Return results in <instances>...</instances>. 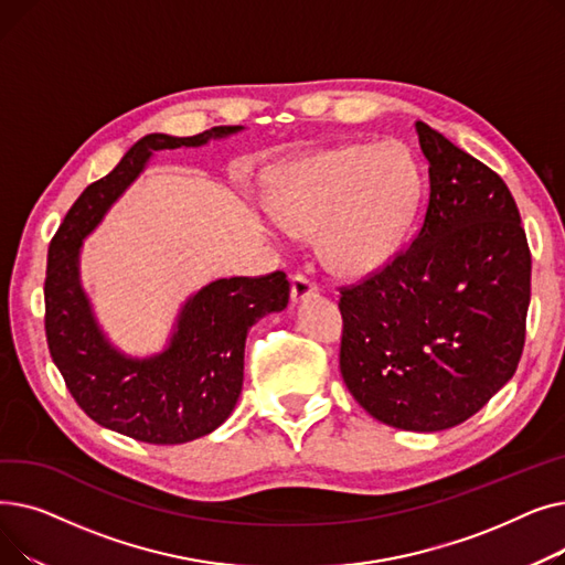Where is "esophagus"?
Returning <instances> with one entry per match:
<instances>
[{
    "mask_svg": "<svg viewBox=\"0 0 565 565\" xmlns=\"http://www.w3.org/2000/svg\"><path fill=\"white\" fill-rule=\"evenodd\" d=\"M318 295V286L313 284V281H309L307 277H302V275H295L292 277V284H290V300L295 302V305H300V302H305V300H309V298H316Z\"/></svg>",
    "mask_w": 565,
    "mask_h": 565,
    "instance_id": "obj_1",
    "label": "esophagus"
}]
</instances>
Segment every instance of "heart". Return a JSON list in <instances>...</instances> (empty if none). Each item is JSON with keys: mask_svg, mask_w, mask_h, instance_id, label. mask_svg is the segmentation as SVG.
I'll return each mask as SVG.
<instances>
[{"mask_svg": "<svg viewBox=\"0 0 565 565\" xmlns=\"http://www.w3.org/2000/svg\"><path fill=\"white\" fill-rule=\"evenodd\" d=\"M422 181L396 143L337 146L288 162L270 211L290 235L318 233L332 273L369 277L387 265L417 213Z\"/></svg>", "mask_w": 565, "mask_h": 565, "instance_id": "1", "label": "heart"}]
</instances>
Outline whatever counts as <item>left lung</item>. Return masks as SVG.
<instances>
[{"mask_svg":"<svg viewBox=\"0 0 565 565\" xmlns=\"http://www.w3.org/2000/svg\"><path fill=\"white\" fill-rule=\"evenodd\" d=\"M414 130L428 162L426 217L407 252L341 292V375L377 422L437 433L513 377L531 254L507 183L424 121Z\"/></svg>","mask_w":565,"mask_h":565,"instance_id":"1","label":"left lung"}]
</instances>
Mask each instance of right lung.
Masks as SVG:
<instances>
[{
  "instance_id": "1",
  "label": "right lung",
  "mask_w": 565,
  "mask_h": 565,
  "mask_svg": "<svg viewBox=\"0 0 565 565\" xmlns=\"http://www.w3.org/2000/svg\"><path fill=\"white\" fill-rule=\"evenodd\" d=\"M220 126L194 137H141L105 178L88 185L47 252L45 332L50 354L77 405L96 424L148 444H185L220 428L243 392L245 341L263 316L284 311V273L215 279L181 305L167 343L151 354L118 348L79 275L82 245L160 151L199 148L243 132Z\"/></svg>"
}]
</instances>
